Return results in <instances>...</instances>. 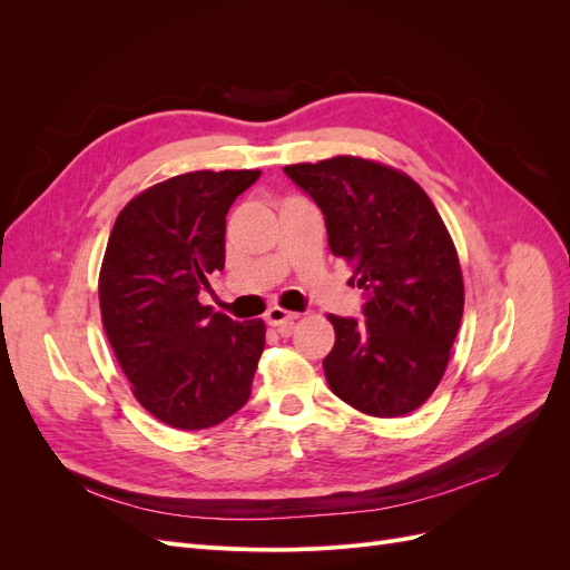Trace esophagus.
I'll use <instances>...</instances> for the list:
<instances>
[{"label":"esophagus","instance_id":"34e87169","mask_svg":"<svg viewBox=\"0 0 570 570\" xmlns=\"http://www.w3.org/2000/svg\"><path fill=\"white\" fill-rule=\"evenodd\" d=\"M295 318H297V314L285 312V308H281V306H271L266 312V321L271 325H285V323H292Z\"/></svg>","mask_w":570,"mask_h":570}]
</instances>
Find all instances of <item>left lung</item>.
<instances>
[{
    "label": "left lung",
    "instance_id": "1",
    "mask_svg": "<svg viewBox=\"0 0 570 570\" xmlns=\"http://www.w3.org/2000/svg\"><path fill=\"white\" fill-rule=\"evenodd\" d=\"M316 202L327 245L354 266L361 316H327L335 347L325 381L342 402L394 419L440 385L463 314L459 256L438 209L400 170L358 157L285 166Z\"/></svg>",
    "mask_w": 570,
    "mask_h": 570
}]
</instances>
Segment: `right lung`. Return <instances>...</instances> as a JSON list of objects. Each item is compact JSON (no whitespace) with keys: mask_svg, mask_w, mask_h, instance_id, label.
Here are the masks:
<instances>
[{"mask_svg":"<svg viewBox=\"0 0 570 570\" xmlns=\"http://www.w3.org/2000/svg\"><path fill=\"white\" fill-rule=\"evenodd\" d=\"M262 170H195L118 214L99 273V308L120 368L151 416L180 430L243 409L266 344L264 321L199 304L226 266V214Z\"/></svg>","mask_w":570,"mask_h":570,"instance_id":"obj_1","label":"right lung"}]
</instances>
